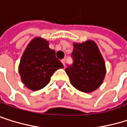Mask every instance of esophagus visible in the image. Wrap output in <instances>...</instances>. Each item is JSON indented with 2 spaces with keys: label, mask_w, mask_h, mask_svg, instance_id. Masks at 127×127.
I'll list each match as a JSON object with an SVG mask.
<instances>
[{
  "label": "esophagus",
  "mask_w": 127,
  "mask_h": 127,
  "mask_svg": "<svg viewBox=\"0 0 127 127\" xmlns=\"http://www.w3.org/2000/svg\"><path fill=\"white\" fill-rule=\"evenodd\" d=\"M61 62H62L63 65H64V66H65V60H64H64H62V61H61Z\"/></svg>",
  "instance_id": "1"
}]
</instances>
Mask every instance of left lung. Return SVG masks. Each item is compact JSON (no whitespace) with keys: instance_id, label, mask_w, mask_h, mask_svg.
<instances>
[{"instance_id":"8db88e82","label":"left lung","mask_w":127,"mask_h":127,"mask_svg":"<svg viewBox=\"0 0 127 127\" xmlns=\"http://www.w3.org/2000/svg\"><path fill=\"white\" fill-rule=\"evenodd\" d=\"M73 64L65 71L72 86L80 92L89 93L96 90L106 74L103 57L94 41L73 43Z\"/></svg>"}]
</instances>
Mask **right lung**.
I'll use <instances>...</instances> for the list:
<instances>
[{"instance_id":"add662e5","label":"right lung","mask_w":127,"mask_h":127,"mask_svg":"<svg viewBox=\"0 0 127 127\" xmlns=\"http://www.w3.org/2000/svg\"><path fill=\"white\" fill-rule=\"evenodd\" d=\"M64 65L56 58L49 42L36 37L32 40L23 52L19 65L23 83L29 89L38 91L46 86L57 69Z\"/></svg>"}]
</instances>
